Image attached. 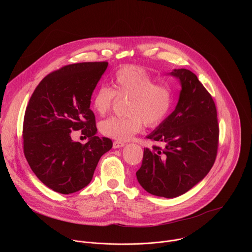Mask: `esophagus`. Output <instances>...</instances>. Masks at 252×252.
<instances>
[{
  "mask_svg": "<svg viewBox=\"0 0 252 252\" xmlns=\"http://www.w3.org/2000/svg\"><path fill=\"white\" fill-rule=\"evenodd\" d=\"M113 146H114V149H120V148H123L125 146V142L120 141V140H115Z\"/></svg>",
  "mask_w": 252,
  "mask_h": 252,
  "instance_id": "1",
  "label": "esophagus"
}]
</instances>
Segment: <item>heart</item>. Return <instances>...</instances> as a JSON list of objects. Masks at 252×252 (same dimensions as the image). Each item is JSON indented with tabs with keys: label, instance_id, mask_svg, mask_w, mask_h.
I'll list each match as a JSON object with an SVG mask.
<instances>
[{
	"label": "heart",
	"instance_id": "heart-1",
	"mask_svg": "<svg viewBox=\"0 0 252 252\" xmlns=\"http://www.w3.org/2000/svg\"><path fill=\"white\" fill-rule=\"evenodd\" d=\"M113 89L99 87L93 94L92 109L103 117L110 113L118 98H127L126 114L123 118H109L99 124L100 132L117 140H128L142 128L161 125L172 109L173 94L164 84L156 83L149 71L138 65H126L116 71Z\"/></svg>",
	"mask_w": 252,
	"mask_h": 252
}]
</instances>
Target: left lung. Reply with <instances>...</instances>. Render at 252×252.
<instances>
[{
  "instance_id": "left-lung-1",
  "label": "left lung",
  "mask_w": 252,
  "mask_h": 252,
  "mask_svg": "<svg viewBox=\"0 0 252 252\" xmlns=\"http://www.w3.org/2000/svg\"><path fill=\"white\" fill-rule=\"evenodd\" d=\"M182 91L175 110L148 135L160 146L146 148L136 171L149 193L173 198L192 189L211 169L219 149L217 106L197 77L187 68L173 69Z\"/></svg>"
}]
</instances>
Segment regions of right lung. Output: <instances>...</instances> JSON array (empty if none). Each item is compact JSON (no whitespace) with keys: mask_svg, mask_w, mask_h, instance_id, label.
Instances as JSON below:
<instances>
[{"mask_svg":"<svg viewBox=\"0 0 252 252\" xmlns=\"http://www.w3.org/2000/svg\"><path fill=\"white\" fill-rule=\"evenodd\" d=\"M107 62L64 65L46 76L27 105L23 145L27 161L40 181L56 192L74 193L87 187L100 157L113 147L98 137L90 109L93 92ZM82 130L89 141L82 145L70 137Z\"/></svg>","mask_w":252,"mask_h":252,"instance_id":"add662e5","label":"right lung"}]
</instances>
